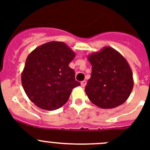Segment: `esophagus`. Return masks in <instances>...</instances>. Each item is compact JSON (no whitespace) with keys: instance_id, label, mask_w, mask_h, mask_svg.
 I'll use <instances>...</instances> for the list:
<instances>
[{"instance_id":"esophagus-1","label":"esophagus","mask_w":150,"mask_h":150,"mask_svg":"<svg viewBox=\"0 0 150 150\" xmlns=\"http://www.w3.org/2000/svg\"><path fill=\"white\" fill-rule=\"evenodd\" d=\"M86 84H87L86 81H82L81 82V86L82 87V88H85V85H86Z\"/></svg>"}]
</instances>
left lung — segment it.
Here are the masks:
<instances>
[{"mask_svg": "<svg viewBox=\"0 0 150 150\" xmlns=\"http://www.w3.org/2000/svg\"><path fill=\"white\" fill-rule=\"evenodd\" d=\"M92 65L91 75L85 87L89 100L103 109L124 104L133 88V72L125 58L109 46L88 56Z\"/></svg>", "mask_w": 150, "mask_h": 150, "instance_id": "1", "label": "left lung"}]
</instances>
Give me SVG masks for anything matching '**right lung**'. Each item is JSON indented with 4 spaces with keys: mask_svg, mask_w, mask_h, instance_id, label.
<instances>
[{
    "mask_svg": "<svg viewBox=\"0 0 150 150\" xmlns=\"http://www.w3.org/2000/svg\"><path fill=\"white\" fill-rule=\"evenodd\" d=\"M75 53L63 42L52 41L28 55L21 74L25 93L35 105L46 110L63 106L80 83L69 66Z\"/></svg>",
    "mask_w": 150,
    "mask_h": 150,
    "instance_id": "1",
    "label": "right lung"
}]
</instances>
